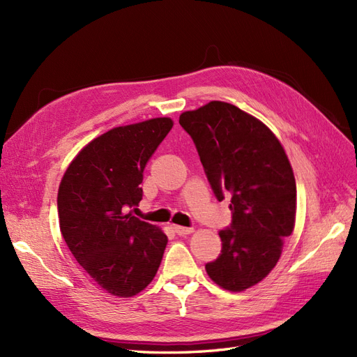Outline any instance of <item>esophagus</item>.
Instances as JSON below:
<instances>
[{
    "mask_svg": "<svg viewBox=\"0 0 357 357\" xmlns=\"http://www.w3.org/2000/svg\"><path fill=\"white\" fill-rule=\"evenodd\" d=\"M172 231H174L177 235H188L193 229L192 228H185V226H178V225H172Z\"/></svg>",
    "mask_w": 357,
    "mask_h": 357,
    "instance_id": "obj_1",
    "label": "esophagus"
}]
</instances>
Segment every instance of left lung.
<instances>
[{
  "label": "left lung",
  "instance_id": "left-lung-1",
  "mask_svg": "<svg viewBox=\"0 0 357 357\" xmlns=\"http://www.w3.org/2000/svg\"><path fill=\"white\" fill-rule=\"evenodd\" d=\"M218 201L231 199L232 222L219 232L222 252L205 265L214 283L241 291L278 262L295 226L296 183L283 146L256 117L211 101L180 114Z\"/></svg>",
  "mask_w": 357,
  "mask_h": 357
}]
</instances>
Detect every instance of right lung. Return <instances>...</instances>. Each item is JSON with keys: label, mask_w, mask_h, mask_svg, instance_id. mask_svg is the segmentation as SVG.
<instances>
[{"label": "right lung", "mask_w": 357, "mask_h": 357, "mask_svg": "<svg viewBox=\"0 0 357 357\" xmlns=\"http://www.w3.org/2000/svg\"><path fill=\"white\" fill-rule=\"evenodd\" d=\"M172 128L168 117L119 126L75 156L58 192L59 228L70 252L96 284L134 296L158 273L168 238L129 208L143 199L147 160Z\"/></svg>", "instance_id": "right-lung-1"}]
</instances>
